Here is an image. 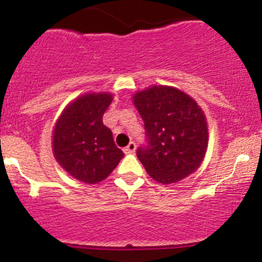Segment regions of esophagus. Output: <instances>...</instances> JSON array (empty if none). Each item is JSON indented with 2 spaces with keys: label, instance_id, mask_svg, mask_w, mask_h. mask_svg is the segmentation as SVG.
Listing matches in <instances>:
<instances>
[{
  "label": "esophagus",
  "instance_id": "esophagus-1",
  "mask_svg": "<svg viewBox=\"0 0 262 262\" xmlns=\"http://www.w3.org/2000/svg\"><path fill=\"white\" fill-rule=\"evenodd\" d=\"M123 150H124V153H125V155H132V153L136 152V143H134V142H130V143H129L128 146L124 148Z\"/></svg>",
  "mask_w": 262,
  "mask_h": 262
}]
</instances>
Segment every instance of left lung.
<instances>
[{"mask_svg":"<svg viewBox=\"0 0 262 262\" xmlns=\"http://www.w3.org/2000/svg\"><path fill=\"white\" fill-rule=\"evenodd\" d=\"M133 101L144 121L147 144L137 157L153 180L172 184L194 172L204 160L208 126L199 105L185 92L152 86Z\"/></svg>","mask_w":262,"mask_h":262,"instance_id":"8db88e82","label":"left lung"}]
</instances>
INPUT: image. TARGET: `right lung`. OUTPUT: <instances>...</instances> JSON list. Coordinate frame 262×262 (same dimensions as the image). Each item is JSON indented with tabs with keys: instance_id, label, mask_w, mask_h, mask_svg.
<instances>
[{
	"instance_id": "add662e5",
	"label": "right lung",
	"mask_w": 262,
	"mask_h": 262,
	"mask_svg": "<svg viewBox=\"0 0 262 262\" xmlns=\"http://www.w3.org/2000/svg\"><path fill=\"white\" fill-rule=\"evenodd\" d=\"M110 94H86L71 102L58 119L53 133L55 160L70 175L86 184L106 179L124 153L102 123L112 104Z\"/></svg>"
}]
</instances>
